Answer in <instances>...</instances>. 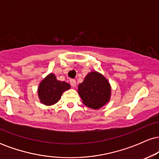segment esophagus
I'll use <instances>...</instances> for the list:
<instances>
[{
  "instance_id": "34e87169",
  "label": "esophagus",
  "mask_w": 159,
  "mask_h": 159,
  "mask_svg": "<svg viewBox=\"0 0 159 159\" xmlns=\"http://www.w3.org/2000/svg\"><path fill=\"white\" fill-rule=\"evenodd\" d=\"M70 84L72 87H75L76 86V81L75 79H71L70 80Z\"/></svg>"
}]
</instances>
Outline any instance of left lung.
Segmentation results:
<instances>
[{
    "label": "left lung",
    "instance_id": "obj_1",
    "mask_svg": "<svg viewBox=\"0 0 159 159\" xmlns=\"http://www.w3.org/2000/svg\"><path fill=\"white\" fill-rule=\"evenodd\" d=\"M111 85L102 74L93 71L78 85V92L83 103L92 109H99L107 103L111 97Z\"/></svg>",
    "mask_w": 159,
    "mask_h": 159
}]
</instances>
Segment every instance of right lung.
Listing matches in <instances>:
<instances>
[{
	"label": "right lung",
	"mask_w": 159,
	"mask_h": 159,
	"mask_svg": "<svg viewBox=\"0 0 159 159\" xmlns=\"http://www.w3.org/2000/svg\"><path fill=\"white\" fill-rule=\"evenodd\" d=\"M70 89V85L65 81L57 80L53 73L47 75L38 88V96L42 103L45 105H52L59 101L65 90Z\"/></svg>",
	"instance_id": "1"
}]
</instances>
